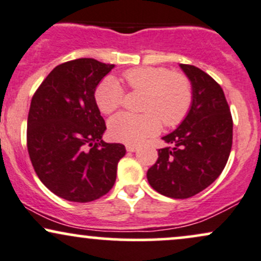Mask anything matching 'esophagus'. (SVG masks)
I'll return each instance as SVG.
<instances>
[{
    "label": "esophagus",
    "instance_id": "34e87169",
    "mask_svg": "<svg viewBox=\"0 0 261 261\" xmlns=\"http://www.w3.org/2000/svg\"><path fill=\"white\" fill-rule=\"evenodd\" d=\"M126 151H128V152L137 151V146L136 145H131V143H127V145H126Z\"/></svg>",
    "mask_w": 261,
    "mask_h": 261
}]
</instances>
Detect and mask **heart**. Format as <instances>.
Wrapping results in <instances>:
<instances>
[{"instance_id":"b5f03b06","label":"heart","mask_w":261,"mask_h":261,"mask_svg":"<svg viewBox=\"0 0 261 261\" xmlns=\"http://www.w3.org/2000/svg\"><path fill=\"white\" fill-rule=\"evenodd\" d=\"M124 80L133 91L145 93L140 115L116 114L109 120V134L114 140L137 143L157 134L161 121L174 127L187 118L193 104V86L180 72L166 67H136L124 72ZM124 88L118 80L109 76L101 80L94 92L97 107L104 114H112L124 100Z\"/></svg>"}]
</instances>
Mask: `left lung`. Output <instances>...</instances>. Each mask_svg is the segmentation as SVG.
I'll use <instances>...</instances> for the list:
<instances>
[{
    "instance_id": "left-lung-1",
    "label": "left lung",
    "mask_w": 261,
    "mask_h": 261,
    "mask_svg": "<svg viewBox=\"0 0 261 261\" xmlns=\"http://www.w3.org/2000/svg\"><path fill=\"white\" fill-rule=\"evenodd\" d=\"M179 66L193 86V104L181 124L162 137L169 146L158 149L147 179L162 195L188 199L211 185L226 167L233 120L216 81L193 65Z\"/></svg>"
}]
</instances>
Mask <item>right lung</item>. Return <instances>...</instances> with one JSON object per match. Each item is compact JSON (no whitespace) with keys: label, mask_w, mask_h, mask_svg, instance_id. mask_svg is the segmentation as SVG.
<instances>
[{"label":"right lung","mask_w":261,"mask_h":261,"mask_svg":"<svg viewBox=\"0 0 261 261\" xmlns=\"http://www.w3.org/2000/svg\"><path fill=\"white\" fill-rule=\"evenodd\" d=\"M113 68L94 59L67 61L47 74L32 98L29 157L45 187L68 201L106 195L126 153L121 143L101 140L107 126L94 99L95 88Z\"/></svg>","instance_id":"obj_1"}]
</instances>
